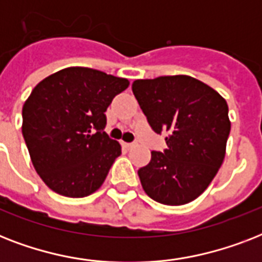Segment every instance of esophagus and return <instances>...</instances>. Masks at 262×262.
<instances>
[{"mask_svg": "<svg viewBox=\"0 0 262 262\" xmlns=\"http://www.w3.org/2000/svg\"><path fill=\"white\" fill-rule=\"evenodd\" d=\"M123 147L126 148V149H130V148L135 147V143H123Z\"/></svg>", "mask_w": 262, "mask_h": 262, "instance_id": "esophagus-1", "label": "esophagus"}]
</instances>
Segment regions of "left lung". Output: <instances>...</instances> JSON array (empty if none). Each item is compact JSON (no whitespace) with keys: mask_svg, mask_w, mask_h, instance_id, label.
Masks as SVG:
<instances>
[{"mask_svg":"<svg viewBox=\"0 0 262 262\" xmlns=\"http://www.w3.org/2000/svg\"><path fill=\"white\" fill-rule=\"evenodd\" d=\"M132 91L155 133H168L167 148L152 151L139 170L144 191L164 205L195 200L219 171L231 123L227 102L190 76L136 80Z\"/></svg>","mask_w":262,"mask_h":262,"instance_id":"8db88e82","label":"left lung"}]
</instances>
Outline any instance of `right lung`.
Masks as SVG:
<instances>
[{
    "instance_id": "obj_1",
    "label": "right lung",
    "mask_w": 262,
    "mask_h": 262,
    "mask_svg": "<svg viewBox=\"0 0 262 262\" xmlns=\"http://www.w3.org/2000/svg\"><path fill=\"white\" fill-rule=\"evenodd\" d=\"M126 79L67 68L42 80L23 106V137L35 170L58 194L85 197L104 182L118 141L104 132L106 110Z\"/></svg>"
}]
</instances>
